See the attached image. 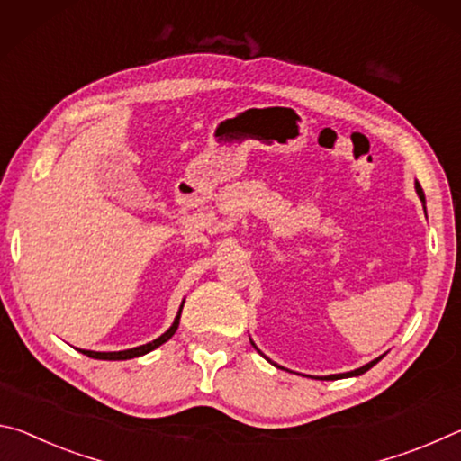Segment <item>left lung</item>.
I'll list each match as a JSON object with an SVG mask.
<instances>
[{
  "label": "left lung",
  "mask_w": 461,
  "mask_h": 461,
  "mask_svg": "<svg viewBox=\"0 0 461 461\" xmlns=\"http://www.w3.org/2000/svg\"><path fill=\"white\" fill-rule=\"evenodd\" d=\"M414 187H417V194H419V198L420 200H425V194H422V187H420V184H419V181H417V184H414ZM251 345L255 347V343L251 341ZM259 351V349H258ZM261 353V351H259ZM263 357H266V356H263ZM384 356H380L378 359H374V361H369V364H366L364 367H357V369H353V372H347V374H337V375H327V380H337V378H351V375H361V374H366L367 372V369L369 367H374L375 364H378V361L382 359ZM269 361V359H267ZM276 366V364H274Z\"/></svg>",
  "instance_id": "left-lung-1"
}]
</instances>
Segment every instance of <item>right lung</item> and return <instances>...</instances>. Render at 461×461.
<instances>
[{"label":"right lung","instance_id":"add662e5","mask_svg":"<svg viewBox=\"0 0 461 461\" xmlns=\"http://www.w3.org/2000/svg\"><path fill=\"white\" fill-rule=\"evenodd\" d=\"M181 308H184V302H181L179 306V312L176 316V321H173L171 327L165 330L161 337H157L155 341H150L147 345H140V347H132V349H124V351H87V349H79L83 356L87 357H94V359H110V361H120V359H132V357H140L145 356V353L157 349V347L163 345L165 341H169V339L176 335V330L179 327V316H181Z\"/></svg>","mask_w":461,"mask_h":461}]
</instances>
